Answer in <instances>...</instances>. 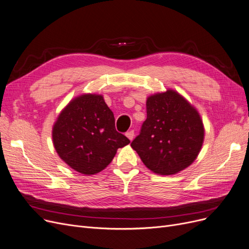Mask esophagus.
<instances>
[{"label": "esophagus", "instance_id": "1", "mask_svg": "<svg viewBox=\"0 0 249 249\" xmlns=\"http://www.w3.org/2000/svg\"><path fill=\"white\" fill-rule=\"evenodd\" d=\"M125 136L127 137L128 140L132 141L133 139H134V137H135V133H134V131H130V132H127V133L125 134Z\"/></svg>", "mask_w": 249, "mask_h": 249}]
</instances>
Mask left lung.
<instances>
[{
  "label": "left lung",
  "instance_id": "1",
  "mask_svg": "<svg viewBox=\"0 0 249 249\" xmlns=\"http://www.w3.org/2000/svg\"><path fill=\"white\" fill-rule=\"evenodd\" d=\"M147 118L131 146L157 175H175L191 165L204 141V125L197 109L180 93L147 97Z\"/></svg>",
  "mask_w": 249,
  "mask_h": 249
}]
</instances>
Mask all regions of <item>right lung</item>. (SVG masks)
Segmentation results:
<instances>
[{
	"label": "right lung",
	"instance_id": "1",
	"mask_svg": "<svg viewBox=\"0 0 249 249\" xmlns=\"http://www.w3.org/2000/svg\"><path fill=\"white\" fill-rule=\"evenodd\" d=\"M57 154L72 170L95 175L112 161L118 148L130 143L115 130L111 109L99 94L79 95L59 113L52 130Z\"/></svg>",
	"mask_w": 249,
	"mask_h": 249
}]
</instances>
